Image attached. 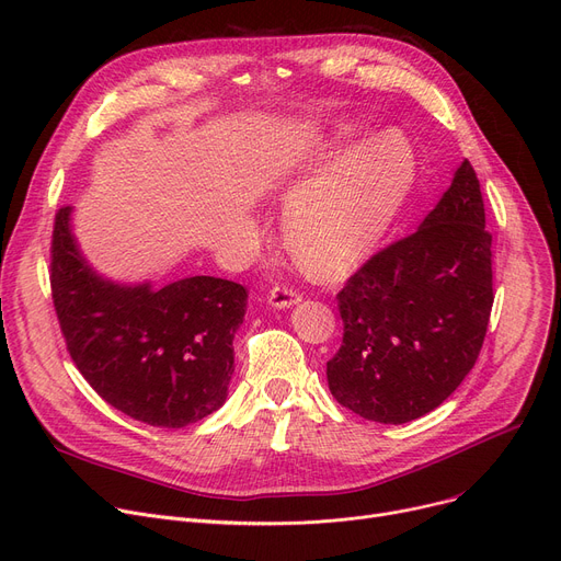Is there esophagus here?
Here are the masks:
<instances>
[{
  "label": "esophagus",
  "instance_id": "obj_1",
  "mask_svg": "<svg viewBox=\"0 0 561 561\" xmlns=\"http://www.w3.org/2000/svg\"><path fill=\"white\" fill-rule=\"evenodd\" d=\"M300 300H302L300 293L296 288H288V286H275L268 296V305L273 309H288L293 305H298Z\"/></svg>",
  "mask_w": 561,
  "mask_h": 561
}]
</instances>
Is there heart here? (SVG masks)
<instances>
[{
    "mask_svg": "<svg viewBox=\"0 0 561 561\" xmlns=\"http://www.w3.org/2000/svg\"><path fill=\"white\" fill-rule=\"evenodd\" d=\"M355 136L339 129L322 150L336 154ZM416 182V154L396 129L377 131L347 147L296 195V182L282 195H296L284 214V243L302 268L320 279L352 273L379 248Z\"/></svg>",
    "mask_w": 561,
    "mask_h": 561,
    "instance_id": "1",
    "label": "heart"
}]
</instances>
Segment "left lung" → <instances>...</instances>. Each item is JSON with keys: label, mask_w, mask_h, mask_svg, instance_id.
<instances>
[{"label": "left lung", "mask_w": 561, "mask_h": 561, "mask_svg": "<svg viewBox=\"0 0 561 561\" xmlns=\"http://www.w3.org/2000/svg\"><path fill=\"white\" fill-rule=\"evenodd\" d=\"M491 277L482 191L463 159L421 227L377 252L339 293L343 345L328 362L332 396L385 425L430 414L478 362Z\"/></svg>", "instance_id": "8db88e82"}]
</instances>
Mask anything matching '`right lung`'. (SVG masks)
I'll list each match as a JSON object with an SVG mask.
<instances>
[{
  "instance_id": "add662e5",
  "label": "right lung",
  "mask_w": 561,
  "mask_h": 561,
  "mask_svg": "<svg viewBox=\"0 0 561 561\" xmlns=\"http://www.w3.org/2000/svg\"><path fill=\"white\" fill-rule=\"evenodd\" d=\"M49 279L70 357L111 407L154 427H186L225 404L248 305L241 284L113 282L83 256L72 206L56 214Z\"/></svg>"
}]
</instances>
